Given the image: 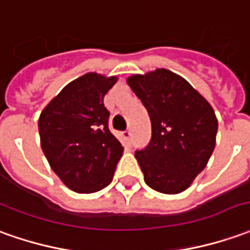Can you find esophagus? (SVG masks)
<instances>
[{
	"mask_svg": "<svg viewBox=\"0 0 250 250\" xmlns=\"http://www.w3.org/2000/svg\"><path fill=\"white\" fill-rule=\"evenodd\" d=\"M122 136H124V139L126 140V142H130V136H132V132L129 130V129H126V130H124L122 132Z\"/></svg>",
	"mask_w": 250,
	"mask_h": 250,
	"instance_id": "34e87169",
	"label": "esophagus"
}]
</instances>
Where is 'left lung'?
<instances>
[{
  "label": "left lung",
  "mask_w": 250,
  "mask_h": 250,
  "mask_svg": "<svg viewBox=\"0 0 250 250\" xmlns=\"http://www.w3.org/2000/svg\"><path fill=\"white\" fill-rule=\"evenodd\" d=\"M126 83L151 120V140L135 154L146 184L161 193L184 192L214 152V108L185 79L167 69L133 75Z\"/></svg>",
  "instance_id": "8db88e82"
}]
</instances>
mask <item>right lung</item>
<instances>
[{"instance_id": "1", "label": "right lung", "mask_w": 250, "mask_h": 250, "mask_svg": "<svg viewBox=\"0 0 250 250\" xmlns=\"http://www.w3.org/2000/svg\"><path fill=\"white\" fill-rule=\"evenodd\" d=\"M117 77L87 73L43 108L38 128L50 167L77 193H94L114 177L124 147L108 129L103 98Z\"/></svg>"}]
</instances>
